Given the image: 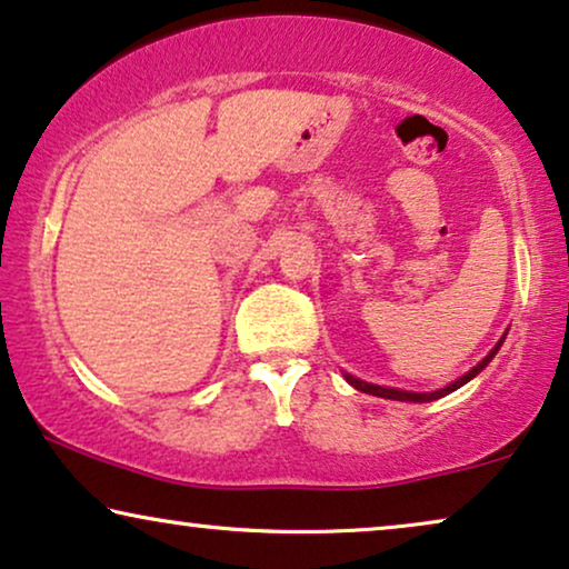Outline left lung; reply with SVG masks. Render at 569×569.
<instances>
[{"instance_id": "1", "label": "left lung", "mask_w": 569, "mask_h": 569, "mask_svg": "<svg viewBox=\"0 0 569 569\" xmlns=\"http://www.w3.org/2000/svg\"><path fill=\"white\" fill-rule=\"evenodd\" d=\"M507 336V332H505ZM505 336L497 340V346L491 348V351L483 356V359L476 363L473 369H468V372L463 375V377H458L456 382H450V385H445V388H439V390H431V392H413V390H398V388H385V385H372V382H363V380H359V377H353V375H348V372H343V377H346V382L351 385V388H356V390H361V392H369V396H377V398H388V400H403V403H431V400H437V398H445V396H450L452 390H458V388H463L466 382H471L476 375L479 372H483V369H487V363L495 359L497 356V351H499V346L505 343Z\"/></svg>"}]
</instances>
